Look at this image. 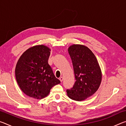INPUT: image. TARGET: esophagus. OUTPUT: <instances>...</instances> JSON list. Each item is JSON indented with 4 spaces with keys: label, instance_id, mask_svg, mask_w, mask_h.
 Segmentation results:
<instances>
[{
    "label": "esophagus",
    "instance_id": "obj_1",
    "mask_svg": "<svg viewBox=\"0 0 126 126\" xmlns=\"http://www.w3.org/2000/svg\"><path fill=\"white\" fill-rule=\"evenodd\" d=\"M63 77H61L60 78H59V80H60V81H61V82H62V81L63 80Z\"/></svg>",
    "mask_w": 126,
    "mask_h": 126
}]
</instances>
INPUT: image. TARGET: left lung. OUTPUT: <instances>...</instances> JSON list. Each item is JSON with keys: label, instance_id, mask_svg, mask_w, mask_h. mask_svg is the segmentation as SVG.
Instances as JSON below:
<instances>
[{"label": "left lung", "instance_id": "left-lung-1", "mask_svg": "<svg viewBox=\"0 0 126 126\" xmlns=\"http://www.w3.org/2000/svg\"><path fill=\"white\" fill-rule=\"evenodd\" d=\"M68 51L73 63L76 82L73 88L67 90V95L74 101H84L99 88L102 78L101 67L94 54L86 46L73 44Z\"/></svg>", "mask_w": 126, "mask_h": 126}]
</instances>
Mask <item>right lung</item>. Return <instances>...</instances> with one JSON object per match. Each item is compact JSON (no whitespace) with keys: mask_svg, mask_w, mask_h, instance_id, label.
I'll return each instance as SVG.
<instances>
[{"mask_svg":"<svg viewBox=\"0 0 126 126\" xmlns=\"http://www.w3.org/2000/svg\"><path fill=\"white\" fill-rule=\"evenodd\" d=\"M50 50L43 44L33 46L25 50L17 62L15 69L16 82L28 96L44 98L53 86L61 83L48 64Z\"/></svg>","mask_w":126,"mask_h":126,"instance_id":"obj_1","label":"right lung"}]
</instances>
